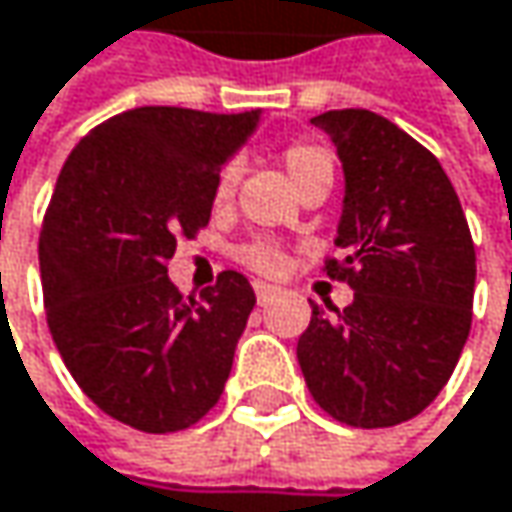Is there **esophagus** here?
Returning <instances> with one entry per match:
<instances>
[{
    "instance_id": "1",
    "label": "esophagus",
    "mask_w": 512,
    "mask_h": 512,
    "mask_svg": "<svg viewBox=\"0 0 512 512\" xmlns=\"http://www.w3.org/2000/svg\"><path fill=\"white\" fill-rule=\"evenodd\" d=\"M275 293H278V287H275V284H266V281H255V296H257V302H260V305H266V302H269V299H272Z\"/></svg>"
}]
</instances>
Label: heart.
<instances>
[{
  "instance_id": "obj_1",
  "label": "heart",
  "mask_w": 512,
  "mask_h": 512,
  "mask_svg": "<svg viewBox=\"0 0 512 512\" xmlns=\"http://www.w3.org/2000/svg\"><path fill=\"white\" fill-rule=\"evenodd\" d=\"M284 168L290 174V180L299 186L302 180H308L311 174H320V171H332V156L326 154L323 148L317 145H308V142H299V145H290L284 151ZM237 180H240V165L231 162L222 168V174L216 177V189H213V198L216 204H228L234 189H237ZM240 260L246 266H252L257 272H266V275H275L287 266V255L275 246V243H252L240 252Z\"/></svg>"
}]
</instances>
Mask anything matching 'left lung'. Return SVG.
Masks as SVG:
<instances>
[{"instance_id":"8db88e82","label":"left lung","mask_w":512,"mask_h":512,"mask_svg":"<svg viewBox=\"0 0 512 512\" xmlns=\"http://www.w3.org/2000/svg\"><path fill=\"white\" fill-rule=\"evenodd\" d=\"M344 165V207L326 272L353 287L335 314L311 305L296 358L311 397L350 427L421 415L451 379L471 329L474 243L439 165L388 118L335 109L311 118Z\"/></svg>"}]
</instances>
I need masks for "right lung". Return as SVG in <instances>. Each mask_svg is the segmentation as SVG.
<instances>
[{"label": "right lung", "instance_id": "obj_1", "mask_svg": "<svg viewBox=\"0 0 512 512\" xmlns=\"http://www.w3.org/2000/svg\"><path fill=\"white\" fill-rule=\"evenodd\" d=\"M240 115L142 106L94 127L67 156L38 243L52 341L115 421L177 433L222 397L255 308L228 269L201 299L168 278L177 237L210 222L222 165L257 130Z\"/></svg>", "mask_w": 512, "mask_h": 512}]
</instances>
